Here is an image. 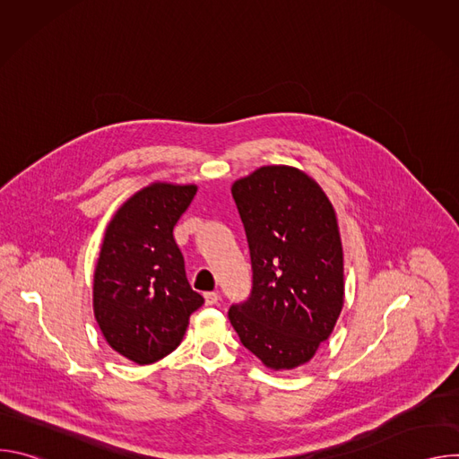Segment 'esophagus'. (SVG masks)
Wrapping results in <instances>:
<instances>
[{"label": "esophagus", "instance_id": "esophagus-1", "mask_svg": "<svg viewBox=\"0 0 459 459\" xmlns=\"http://www.w3.org/2000/svg\"><path fill=\"white\" fill-rule=\"evenodd\" d=\"M220 301V294L218 292H205V305H218Z\"/></svg>", "mask_w": 459, "mask_h": 459}]
</instances>
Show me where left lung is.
<instances>
[{
  "mask_svg": "<svg viewBox=\"0 0 459 459\" xmlns=\"http://www.w3.org/2000/svg\"><path fill=\"white\" fill-rule=\"evenodd\" d=\"M252 264L247 301L229 310L245 349L296 368L331 336L343 307V250L334 209L314 179L285 165L232 185Z\"/></svg>",
  "mask_w": 459,
  "mask_h": 459,
  "instance_id": "8db88e82",
  "label": "left lung"
}]
</instances>
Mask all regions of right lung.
<instances>
[{
    "label": "right lung",
    "mask_w": 459,
    "mask_h": 459,
    "mask_svg": "<svg viewBox=\"0 0 459 459\" xmlns=\"http://www.w3.org/2000/svg\"><path fill=\"white\" fill-rule=\"evenodd\" d=\"M194 185L154 183L107 227L94 273V316L107 343L138 365L170 354L205 299L192 290L172 230Z\"/></svg>",
    "instance_id": "add662e5"
}]
</instances>
